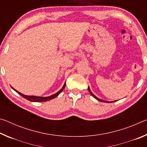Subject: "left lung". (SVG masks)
Returning a JSON list of instances; mask_svg holds the SVG:
<instances>
[{
    "mask_svg": "<svg viewBox=\"0 0 147 147\" xmlns=\"http://www.w3.org/2000/svg\"><path fill=\"white\" fill-rule=\"evenodd\" d=\"M88 91H89V93H90V94H91V95L92 96H93V97L94 98H96V100H98V101H100V102H108V101H105V100H101V99H100V98H98V97H96V96H95V95H94V94L93 93H92V92H91V91L90 90V88H89V87H88ZM116 101V100H115ZM115 101H113V102H115Z\"/></svg>",
    "mask_w": 147,
    "mask_h": 147,
    "instance_id": "obj_1",
    "label": "left lung"
}]
</instances>
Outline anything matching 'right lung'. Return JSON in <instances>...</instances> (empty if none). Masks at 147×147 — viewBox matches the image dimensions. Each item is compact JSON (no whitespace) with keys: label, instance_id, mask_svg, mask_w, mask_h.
Masks as SVG:
<instances>
[{"label":"right lung","instance_id":"1","mask_svg":"<svg viewBox=\"0 0 147 147\" xmlns=\"http://www.w3.org/2000/svg\"><path fill=\"white\" fill-rule=\"evenodd\" d=\"M65 83L64 84L63 88H62L58 92H57L56 93L53 94V95L49 96H45V97H43V96H28V95H25V94H22V93H20V92L17 91L14 88H12V87H11V88H12V89H13L14 91H16L17 93H19L20 95H21L23 98L27 99V100H28L30 101V102H46V101L52 100V99L56 98V96H58L59 94V93H60L63 90L64 88H65Z\"/></svg>","mask_w":147,"mask_h":147}]
</instances>
